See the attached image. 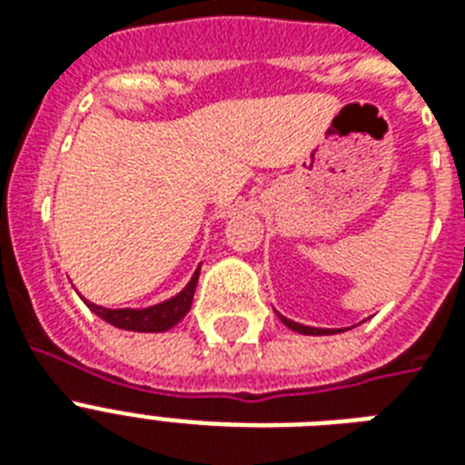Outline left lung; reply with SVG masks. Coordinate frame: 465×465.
I'll return each instance as SVG.
<instances>
[{"label": "left lung", "instance_id": "1", "mask_svg": "<svg viewBox=\"0 0 465 465\" xmlns=\"http://www.w3.org/2000/svg\"><path fill=\"white\" fill-rule=\"evenodd\" d=\"M277 316H280V321H282L287 328L302 332V335H332V332H342V331H331V328H311V325H302V323H297V321H290V318H284L282 313H277Z\"/></svg>", "mask_w": 465, "mask_h": 465}]
</instances>
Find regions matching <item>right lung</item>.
Segmentation results:
<instances>
[{
  "label": "right lung",
  "mask_w": 465,
  "mask_h": 465,
  "mask_svg": "<svg viewBox=\"0 0 465 465\" xmlns=\"http://www.w3.org/2000/svg\"><path fill=\"white\" fill-rule=\"evenodd\" d=\"M197 277L200 270H195V275L190 277V282L185 284V290L178 292L175 297L161 302V304L147 306V309H105V306H96L86 302L98 318H104L105 323L123 328V331H134V332H163L168 328H173L185 313L190 311L193 304V294H195Z\"/></svg>",
  "instance_id": "add662e5"
}]
</instances>
